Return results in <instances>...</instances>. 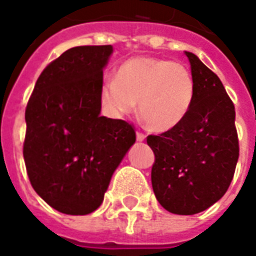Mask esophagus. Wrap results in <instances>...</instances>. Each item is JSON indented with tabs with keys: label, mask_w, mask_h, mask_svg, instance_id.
I'll return each instance as SVG.
<instances>
[{
	"label": "esophagus",
	"mask_w": 256,
	"mask_h": 256,
	"mask_svg": "<svg viewBox=\"0 0 256 256\" xmlns=\"http://www.w3.org/2000/svg\"><path fill=\"white\" fill-rule=\"evenodd\" d=\"M136 138H137V141H144L146 140V136L142 133H140V132H137V133H136Z\"/></svg>",
	"instance_id": "1"
}]
</instances>
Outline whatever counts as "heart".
I'll list each match as a JSON object with an SVG mask.
<instances>
[{"label": "heart", "mask_w": 256, "mask_h": 256, "mask_svg": "<svg viewBox=\"0 0 256 256\" xmlns=\"http://www.w3.org/2000/svg\"><path fill=\"white\" fill-rule=\"evenodd\" d=\"M196 83L178 62L155 56H134L123 62L115 78L101 87L100 100L114 118L130 115L138 101L141 120L154 132H169L182 124L192 106Z\"/></svg>", "instance_id": "b5f03b06"}]
</instances>
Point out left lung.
Masks as SVG:
<instances>
[{"mask_svg":"<svg viewBox=\"0 0 256 256\" xmlns=\"http://www.w3.org/2000/svg\"><path fill=\"white\" fill-rule=\"evenodd\" d=\"M196 83L187 118L173 130L148 136L155 154L151 182L159 204L176 215L200 214L218 202L238 160L236 110L220 78L187 52Z\"/></svg>","mask_w":256,"mask_h":256,"instance_id":"left-lung-1","label":"left lung"}]
</instances>
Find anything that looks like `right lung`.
I'll return each instance as SVG.
<instances>
[{"instance_id": "add662e5", "label": "right lung", "mask_w": 256, "mask_h": 256, "mask_svg": "<svg viewBox=\"0 0 256 256\" xmlns=\"http://www.w3.org/2000/svg\"><path fill=\"white\" fill-rule=\"evenodd\" d=\"M112 46L73 47L42 70L28 100L23 156L34 191L66 215L100 208L116 168L136 142L132 124L101 116Z\"/></svg>"}]
</instances>
